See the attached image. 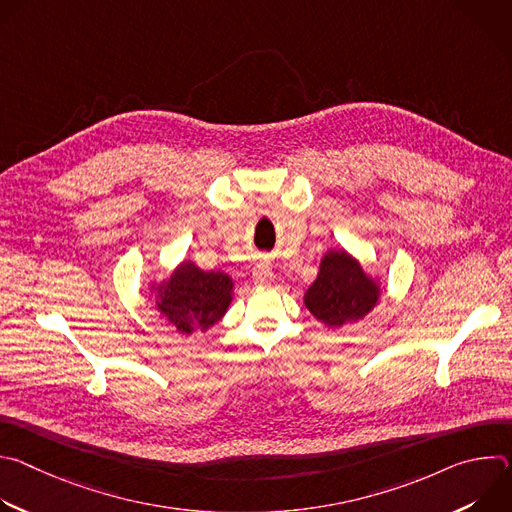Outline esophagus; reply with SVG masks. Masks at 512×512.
Instances as JSON below:
<instances>
[{"label":"esophagus","instance_id":"1","mask_svg":"<svg viewBox=\"0 0 512 512\" xmlns=\"http://www.w3.org/2000/svg\"><path fill=\"white\" fill-rule=\"evenodd\" d=\"M273 279H275V275H273V271H271L269 263L261 261V263H257V265H255V271H253V281H255V285H259V287H267V285H271V283H273Z\"/></svg>","mask_w":512,"mask_h":512}]
</instances>
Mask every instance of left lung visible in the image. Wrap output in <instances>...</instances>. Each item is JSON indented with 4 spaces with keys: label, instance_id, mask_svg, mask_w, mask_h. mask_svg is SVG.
<instances>
[{
    "label": "left lung",
    "instance_id": "left-lung-1",
    "mask_svg": "<svg viewBox=\"0 0 512 512\" xmlns=\"http://www.w3.org/2000/svg\"><path fill=\"white\" fill-rule=\"evenodd\" d=\"M381 298L379 281L369 277L344 249H330L320 263L316 281L304 304L310 314L330 328H340L367 316Z\"/></svg>",
    "mask_w": 512,
    "mask_h": 512
}]
</instances>
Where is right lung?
I'll list each match as a JSON object with an SVG mask.
<instances>
[{"instance_id":"obj_1","label":"right lung","mask_w":512,"mask_h":512,"mask_svg":"<svg viewBox=\"0 0 512 512\" xmlns=\"http://www.w3.org/2000/svg\"><path fill=\"white\" fill-rule=\"evenodd\" d=\"M154 291L160 314L178 332L192 334L208 330L225 316L233 302V279L223 271H202L184 261Z\"/></svg>"}]
</instances>
